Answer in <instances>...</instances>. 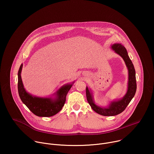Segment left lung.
I'll return each instance as SVG.
<instances>
[{
	"instance_id": "1",
	"label": "left lung",
	"mask_w": 154,
	"mask_h": 154,
	"mask_svg": "<svg viewBox=\"0 0 154 154\" xmlns=\"http://www.w3.org/2000/svg\"><path fill=\"white\" fill-rule=\"evenodd\" d=\"M112 48L124 59L128 70V90L126 94L122 99L112 102L108 108H102L94 103L91 93L87 87L86 88V99L92 109L97 113L106 116H115L122 113L133 99L137 91L135 70L132 62L128 55L127 50L121 44H115L112 46Z\"/></svg>"
}]
</instances>
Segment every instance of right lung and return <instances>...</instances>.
I'll return each instance as SVG.
<instances>
[{"label": "right lung", "instance_id": "right-lung-1", "mask_svg": "<svg viewBox=\"0 0 154 154\" xmlns=\"http://www.w3.org/2000/svg\"><path fill=\"white\" fill-rule=\"evenodd\" d=\"M22 68H23V64L20 65L17 74V89L22 102L34 115L38 116L50 117L58 113L64 105L66 95L72 87V84L67 85L60 88L57 91V98L54 100L51 98L34 97L27 93L24 89L20 76Z\"/></svg>", "mask_w": 154, "mask_h": 154}]
</instances>
